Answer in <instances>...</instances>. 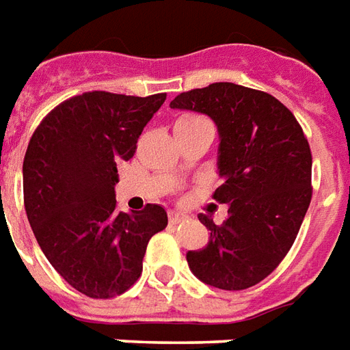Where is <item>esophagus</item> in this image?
Masks as SVG:
<instances>
[{
    "label": "esophagus",
    "mask_w": 350,
    "mask_h": 350,
    "mask_svg": "<svg viewBox=\"0 0 350 350\" xmlns=\"http://www.w3.org/2000/svg\"><path fill=\"white\" fill-rule=\"evenodd\" d=\"M183 219H185V217H183L182 213H178V211H170V213H168V222H170V224H180Z\"/></svg>",
    "instance_id": "obj_1"
}]
</instances>
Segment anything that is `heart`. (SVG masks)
<instances>
[{
	"label": "heart",
	"mask_w": 350,
	"mask_h": 350,
	"mask_svg": "<svg viewBox=\"0 0 350 350\" xmlns=\"http://www.w3.org/2000/svg\"><path fill=\"white\" fill-rule=\"evenodd\" d=\"M195 126H208V128H211L209 120H206L200 115H183L174 124V128H195Z\"/></svg>",
	"instance_id": "1"
}]
</instances>
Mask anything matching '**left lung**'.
<instances>
[{
    "label": "left lung",
    "mask_w": 350,
    "mask_h": 350,
    "mask_svg": "<svg viewBox=\"0 0 350 350\" xmlns=\"http://www.w3.org/2000/svg\"><path fill=\"white\" fill-rule=\"evenodd\" d=\"M172 109L198 111L219 128V174L213 198L228 219L209 230L208 247L187 252L196 278L241 291L260 284L293 247L312 200V150L297 118L263 90L211 83L178 94Z\"/></svg>",
    "instance_id": "8db88e82"
}]
</instances>
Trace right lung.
I'll return each mask as SVG.
<instances>
[{"mask_svg": "<svg viewBox=\"0 0 350 350\" xmlns=\"http://www.w3.org/2000/svg\"><path fill=\"white\" fill-rule=\"evenodd\" d=\"M167 94L72 96L38 124L23 157L25 213L53 269L79 293L113 299L133 286L167 211H116V163L129 161Z\"/></svg>", "mask_w": 350, "mask_h": 350, "instance_id": "right-lung-1", "label": "right lung"}]
</instances>
